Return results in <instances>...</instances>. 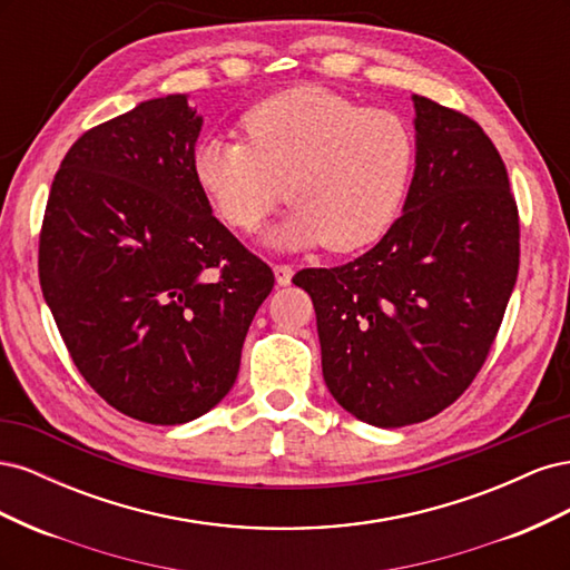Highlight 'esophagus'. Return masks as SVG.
I'll use <instances>...</instances> for the list:
<instances>
[{"instance_id": "34e87169", "label": "esophagus", "mask_w": 570, "mask_h": 570, "mask_svg": "<svg viewBox=\"0 0 570 570\" xmlns=\"http://www.w3.org/2000/svg\"><path fill=\"white\" fill-rule=\"evenodd\" d=\"M273 273H275V283L278 285H289L292 275H295V271H292V266H287V264H275Z\"/></svg>"}]
</instances>
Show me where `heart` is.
<instances>
[{"instance_id": "obj_1", "label": "heart", "mask_w": 570, "mask_h": 570, "mask_svg": "<svg viewBox=\"0 0 570 570\" xmlns=\"http://www.w3.org/2000/svg\"><path fill=\"white\" fill-rule=\"evenodd\" d=\"M243 128L247 142L204 137L193 154L197 185L230 228L256 230L287 197L295 209L273 245L354 252L400 216L416 147L394 111L297 85L258 101Z\"/></svg>"}]
</instances>
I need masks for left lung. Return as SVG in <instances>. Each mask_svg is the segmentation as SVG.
I'll list each match as a JSON object with an SVG mask.
<instances>
[{
    "mask_svg": "<svg viewBox=\"0 0 570 570\" xmlns=\"http://www.w3.org/2000/svg\"><path fill=\"white\" fill-rule=\"evenodd\" d=\"M416 168L381 243L292 283L316 308L323 377L377 428L433 419L485 364L519 275L507 166L473 118L413 95Z\"/></svg>",
    "mask_w": 570,
    "mask_h": 570,
    "instance_id": "1",
    "label": "left lung"
}]
</instances>
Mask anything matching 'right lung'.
<instances>
[{
  "mask_svg": "<svg viewBox=\"0 0 570 570\" xmlns=\"http://www.w3.org/2000/svg\"><path fill=\"white\" fill-rule=\"evenodd\" d=\"M202 116L149 99L66 151L40 230V285L80 375L130 419L176 425L226 396L273 271L193 174Z\"/></svg>",
  "mask_w": 570,
  "mask_h": 570,
  "instance_id": "1",
  "label": "right lung"
}]
</instances>
